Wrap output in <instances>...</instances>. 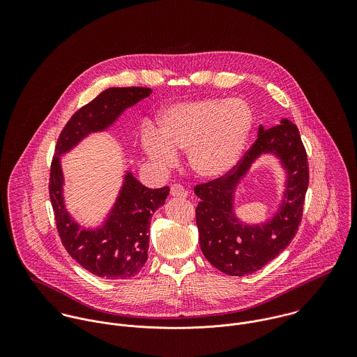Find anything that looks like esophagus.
<instances>
[{
  "instance_id": "obj_1",
  "label": "esophagus",
  "mask_w": 357,
  "mask_h": 357,
  "mask_svg": "<svg viewBox=\"0 0 357 357\" xmlns=\"http://www.w3.org/2000/svg\"><path fill=\"white\" fill-rule=\"evenodd\" d=\"M170 195L173 197V198H177V199H185L187 197H188V191L184 188V187H181V185H172V188H170Z\"/></svg>"
}]
</instances>
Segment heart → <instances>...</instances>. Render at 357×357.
<instances>
[{"instance_id": "heart-1", "label": "heart", "mask_w": 357, "mask_h": 357, "mask_svg": "<svg viewBox=\"0 0 357 357\" xmlns=\"http://www.w3.org/2000/svg\"><path fill=\"white\" fill-rule=\"evenodd\" d=\"M159 123V129L147 125L142 133V147L155 166L173 167L183 151L194 173L213 181L228 176L242 160L255 114L243 99L210 98L167 107Z\"/></svg>"}]
</instances>
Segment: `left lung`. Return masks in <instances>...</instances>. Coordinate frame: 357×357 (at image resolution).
<instances>
[{"label": "left lung", "mask_w": 357, "mask_h": 357, "mask_svg": "<svg viewBox=\"0 0 357 357\" xmlns=\"http://www.w3.org/2000/svg\"><path fill=\"white\" fill-rule=\"evenodd\" d=\"M272 154L285 172V190L275 214L264 223L243 222L234 211L236 191L255 162ZM309 169L297 126L287 118L273 128L258 126L257 140L224 178L195 187L199 245L207 261L229 276H246L280 255L303 217Z\"/></svg>", "instance_id": "1"}]
</instances>
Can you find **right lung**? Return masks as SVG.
I'll list each match as a JSON object with an SVG mask.
<instances>
[{"label":"right lung","instance_id":"1","mask_svg":"<svg viewBox=\"0 0 357 357\" xmlns=\"http://www.w3.org/2000/svg\"><path fill=\"white\" fill-rule=\"evenodd\" d=\"M153 93L150 88H108L78 109L59 136L52 160L50 198L61 243L82 268L108 280H126L142 272L149 257L153 213L165 204L169 187L151 190L132 170H125L122 185L102 222L79 224L64 198L66 178L61 156L93 133L111 129L119 116Z\"/></svg>","mask_w":357,"mask_h":357}]
</instances>
